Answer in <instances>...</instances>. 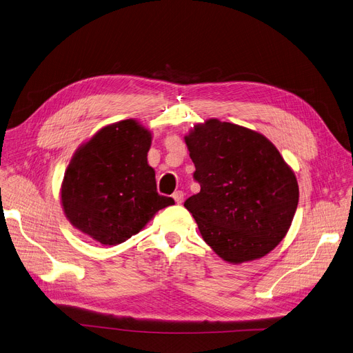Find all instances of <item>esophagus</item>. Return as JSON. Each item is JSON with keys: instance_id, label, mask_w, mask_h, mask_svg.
Returning a JSON list of instances; mask_svg holds the SVG:
<instances>
[{"instance_id": "esophagus-1", "label": "esophagus", "mask_w": 353, "mask_h": 353, "mask_svg": "<svg viewBox=\"0 0 353 353\" xmlns=\"http://www.w3.org/2000/svg\"><path fill=\"white\" fill-rule=\"evenodd\" d=\"M172 198L175 199L176 204H182V201H183V192H182V191H175L174 195H172Z\"/></svg>"}]
</instances>
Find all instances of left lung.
I'll use <instances>...</instances> for the list:
<instances>
[{
	"label": "left lung",
	"instance_id": "left-lung-1",
	"mask_svg": "<svg viewBox=\"0 0 353 353\" xmlns=\"http://www.w3.org/2000/svg\"><path fill=\"white\" fill-rule=\"evenodd\" d=\"M201 191L183 205L204 241L228 263L265 256L284 239L299 203L294 172L247 128L210 119L185 137Z\"/></svg>",
	"mask_w": 353,
	"mask_h": 353
}]
</instances>
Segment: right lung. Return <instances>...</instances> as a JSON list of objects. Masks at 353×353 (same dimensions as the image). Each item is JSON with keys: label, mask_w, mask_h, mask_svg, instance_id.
<instances>
[{"label": "right lung", "mask_w": 353, "mask_h": 353, "mask_svg": "<svg viewBox=\"0 0 353 353\" xmlns=\"http://www.w3.org/2000/svg\"><path fill=\"white\" fill-rule=\"evenodd\" d=\"M150 142V132L128 119L99 130L79 148L61 185V204L73 227L116 245L138 234L155 212L175 204L157 191L146 158Z\"/></svg>", "instance_id": "right-lung-1"}]
</instances>
